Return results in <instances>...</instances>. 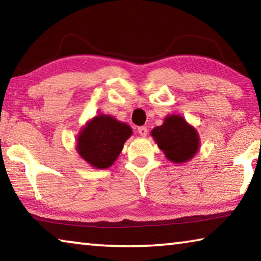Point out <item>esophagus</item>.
<instances>
[{"label":"esophagus","mask_w":261,"mask_h":261,"mask_svg":"<svg viewBox=\"0 0 261 261\" xmlns=\"http://www.w3.org/2000/svg\"><path fill=\"white\" fill-rule=\"evenodd\" d=\"M138 132H139V135L141 136V137H146L147 136V127L146 126H139L138 127Z\"/></svg>","instance_id":"obj_1"}]
</instances>
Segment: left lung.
Wrapping results in <instances>:
<instances>
[{"label":"left lung","mask_w":261,"mask_h":261,"mask_svg":"<svg viewBox=\"0 0 261 261\" xmlns=\"http://www.w3.org/2000/svg\"><path fill=\"white\" fill-rule=\"evenodd\" d=\"M151 135L168 160L174 163L189 161L199 149V135L180 115L167 116Z\"/></svg>","instance_id":"obj_1"}]
</instances>
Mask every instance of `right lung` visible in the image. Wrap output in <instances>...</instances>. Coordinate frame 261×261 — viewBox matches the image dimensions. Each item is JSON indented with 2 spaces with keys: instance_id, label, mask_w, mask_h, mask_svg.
Wrapping results in <instances>:
<instances>
[{
  "instance_id": "right-lung-1",
  "label": "right lung",
  "mask_w": 261,
  "mask_h": 261,
  "mask_svg": "<svg viewBox=\"0 0 261 261\" xmlns=\"http://www.w3.org/2000/svg\"><path fill=\"white\" fill-rule=\"evenodd\" d=\"M132 129L110 115L100 114L86 123L77 138V152L98 169L109 168L120 155Z\"/></svg>"
}]
</instances>
